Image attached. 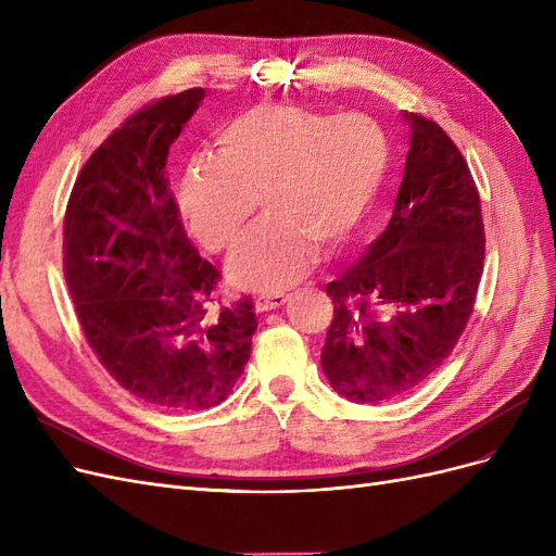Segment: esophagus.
<instances>
[{"label":"esophagus","instance_id":"1","mask_svg":"<svg viewBox=\"0 0 556 556\" xmlns=\"http://www.w3.org/2000/svg\"><path fill=\"white\" fill-rule=\"evenodd\" d=\"M286 300H289V295L283 293H263L254 300V307L256 312H270V309H279L281 304H286Z\"/></svg>","mask_w":556,"mask_h":556}]
</instances>
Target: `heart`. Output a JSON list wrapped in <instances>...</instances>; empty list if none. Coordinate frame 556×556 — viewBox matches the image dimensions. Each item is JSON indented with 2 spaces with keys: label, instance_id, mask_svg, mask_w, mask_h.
Instances as JSON below:
<instances>
[{
  "label": "heart",
  "instance_id": "1",
  "mask_svg": "<svg viewBox=\"0 0 556 556\" xmlns=\"http://www.w3.org/2000/svg\"><path fill=\"white\" fill-rule=\"evenodd\" d=\"M388 140L365 115L261 105L214 136L177 187L182 219L210 252H232L261 201L267 219L232 256L242 289L281 291L312 270L316 247H342L379 193Z\"/></svg>",
  "mask_w": 556,
  "mask_h": 556
}]
</instances>
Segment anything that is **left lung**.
<instances>
[{"instance_id":"left-lung-1","label":"left lung","mask_w":556,"mask_h":556,"mask_svg":"<svg viewBox=\"0 0 556 556\" xmlns=\"http://www.w3.org/2000/svg\"><path fill=\"white\" fill-rule=\"evenodd\" d=\"M404 117L410 150L390 224L326 286L334 316L320 367L361 404L400 400L441 367L469 324L485 258L467 161L437 122Z\"/></svg>"}]
</instances>
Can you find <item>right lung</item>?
I'll list each match as a JSON object with an SVG mask.
<instances>
[{
    "label": "right lung",
    "mask_w": 556,
    "mask_h": 556,
    "mask_svg": "<svg viewBox=\"0 0 556 556\" xmlns=\"http://www.w3.org/2000/svg\"><path fill=\"white\" fill-rule=\"evenodd\" d=\"M205 89L154 99L80 168L64 214V277L89 349L136 400L166 410L222 404L258 328L252 298L217 302L222 273L187 238L168 152Z\"/></svg>",
    "instance_id": "1"
}]
</instances>
